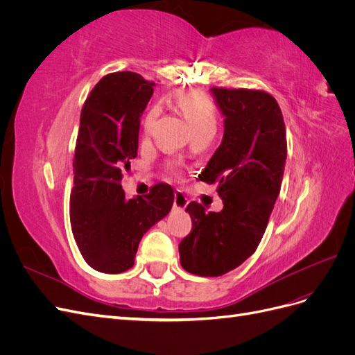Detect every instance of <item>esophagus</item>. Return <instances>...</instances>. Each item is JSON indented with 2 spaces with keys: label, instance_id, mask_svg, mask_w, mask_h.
<instances>
[{
  "label": "esophagus",
  "instance_id": "1",
  "mask_svg": "<svg viewBox=\"0 0 355 355\" xmlns=\"http://www.w3.org/2000/svg\"><path fill=\"white\" fill-rule=\"evenodd\" d=\"M187 206H188V198L184 194H182V192H176L173 207L176 210H184Z\"/></svg>",
  "mask_w": 355,
  "mask_h": 355
}]
</instances>
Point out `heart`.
Returning a JSON list of instances; mask_svg holds the SVG:
<instances>
[{"label": "heart", "instance_id": "obj_1", "mask_svg": "<svg viewBox=\"0 0 355 355\" xmlns=\"http://www.w3.org/2000/svg\"><path fill=\"white\" fill-rule=\"evenodd\" d=\"M178 105L192 128V135L216 132L218 112L213 102L209 98H206V96L201 93L191 92L180 96L178 99ZM158 112V108L154 106V108L149 110V112L146 114L144 120V128L146 133L151 132V128L154 127Z\"/></svg>", "mask_w": 355, "mask_h": 355}]
</instances>
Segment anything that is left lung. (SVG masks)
<instances>
[{
    "label": "left lung",
    "instance_id": "left-lung-1",
    "mask_svg": "<svg viewBox=\"0 0 355 355\" xmlns=\"http://www.w3.org/2000/svg\"><path fill=\"white\" fill-rule=\"evenodd\" d=\"M223 116V137L200 180L218 185L223 209L206 211L192 201V230L179 244L180 265L201 277L240 266L259 245L280 194L287 157L286 125L271 94L210 89Z\"/></svg>",
    "mask_w": 355,
    "mask_h": 355
}]
</instances>
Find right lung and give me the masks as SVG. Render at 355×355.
Masks as SVG:
<instances>
[{"label":"right lung","mask_w":355,"mask_h":355,"mask_svg":"<svg viewBox=\"0 0 355 355\" xmlns=\"http://www.w3.org/2000/svg\"><path fill=\"white\" fill-rule=\"evenodd\" d=\"M154 83L135 72H115L94 85L84 102L73 158L71 228L93 270L120 274L135 263L144 234L166 218L175 201L170 185L125 198L121 170L137 157L141 116Z\"/></svg>","instance_id":"add662e5"}]
</instances>
